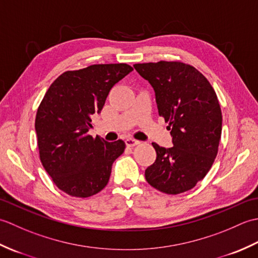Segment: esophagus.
Segmentation results:
<instances>
[{
	"label": "esophagus",
	"instance_id": "obj_1",
	"mask_svg": "<svg viewBox=\"0 0 258 258\" xmlns=\"http://www.w3.org/2000/svg\"><path fill=\"white\" fill-rule=\"evenodd\" d=\"M125 143H126V146L133 147V146L139 144V141H136V140H134V139H131V138H130V139H126V140H125Z\"/></svg>",
	"mask_w": 258,
	"mask_h": 258
}]
</instances>
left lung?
I'll use <instances>...</instances> for the list:
<instances>
[{
  "label": "left lung",
  "instance_id": "left-lung-1",
  "mask_svg": "<svg viewBox=\"0 0 258 258\" xmlns=\"http://www.w3.org/2000/svg\"><path fill=\"white\" fill-rule=\"evenodd\" d=\"M155 92L158 114L168 123L173 146L152 143L156 160L145 169L153 187L176 195L194 187L210 171L222 135V112L210 82L182 62L135 64Z\"/></svg>",
  "mask_w": 258,
  "mask_h": 258
}]
</instances>
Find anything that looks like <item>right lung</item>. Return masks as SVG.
Wrapping results in <instances>:
<instances>
[{
	"label": "right lung",
	"instance_id": "1",
	"mask_svg": "<svg viewBox=\"0 0 258 258\" xmlns=\"http://www.w3.org/2000/svg\"><path fill=\"white\" fill-rule=\"evenodd\" d=\"M132 71L125 63L68 71L43 97L35 118L40 160L54 184L67 194L90 197L107 185L125 143L93 139L89 131L112 87Z\"/></svg>",
	"mask_w": 258,
	"mask_h": 258
}]
</instances>
